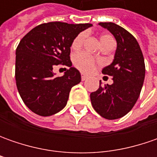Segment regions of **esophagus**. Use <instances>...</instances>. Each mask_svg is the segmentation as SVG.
I'll return each mask as SVG.
<instances>
[{"label":"esophagus","mask_w":157,"mask_h":157,"mask_svg":"<svg viewBox=\"0 0 157 157\" xmlns=\"http://www.w3.org/2000/svg\"><path fill=\"white\" fill-rule=\"evenodd\" d=\"M88 78V76H86V74H84V73H82L81 74V79L84 81V80H86V79H87Z\"/></svg>","instance_id":"obj_1"}]
</instances>
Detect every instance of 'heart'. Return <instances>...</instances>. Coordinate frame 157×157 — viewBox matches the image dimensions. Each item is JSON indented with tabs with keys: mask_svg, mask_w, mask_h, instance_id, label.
Instances as JSON below:
<instances>
[{
	"mask_svg": "<svg viewBox=\"0 0 157 157\" xmlns=\"http://www.w3.org/2000/svg\"><path fill=\"white\" fill-rule=\"evenodd\" d=\"M86 37V32H81L76 36L74 40L71 43V48L73 50H78L80 49L85 42V39ZM100 44L101 45L104 46L109 43L113 42V39L110 35H102L100 36ZM73 63L75 64V66L82 71L83 72H86L90 73L92 71H94L95 69V65H96V61L94 60L93 57H91L86 52H79L77 53L74 57H73Z\"/></svg>",
	"mask_w": 157,
	"mask_h": 157,
	"instance_id": "1",
	"label": "heart"
}]
</instances>
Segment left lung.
Segmentation results:
<instances>
[{
    "mask_svg": "<svg viewBox=\"0 0 157 157\" xmlns=\"http://www.w3.org/2000/svg\"><path fill=\"white\" fill-rule=\"evenodd\" d=\"M117 42L114 58L102 73L112 76L113 83L101 86L90 94L94 110L107 120L123 117L138 100L145 78V63L142 50L133 35L113 22H100Z\"/></svg>",
    "mask_w": 157,
    "mask_h": 157,
    "instance_id": "1",
    "label": "left lung"
}]
</instances>
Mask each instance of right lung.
<instances>
[{"label":"right lung","instance_id":"obj_1","mask_svg":"<svg viewBox=\"0 0 157 157\" xmlns=\"http://www.w3.org/2000/svg\"><path fill=\"white\" fill-rule=\"evenodd\" d=\"M92 26L47 22L32 29L20 41L15 51V82L21 100L33 113L51 116L66 105L71 87L81 81L80 72L71 67V43ZM57 64L70 67L62 77L53 72Z\"/></svg>","mask_w":157,"mask_h":157}]
</instances>
